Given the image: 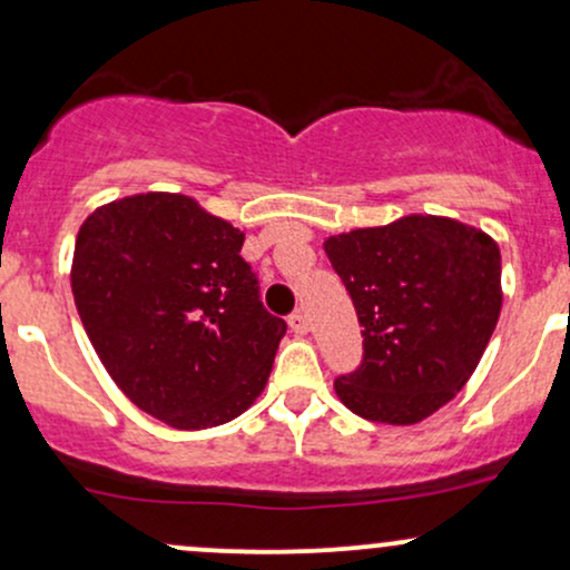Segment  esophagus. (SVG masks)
Here are the masks:
<instances>
[{"label":"esophagus","mask_w":570,"mask_h":570,"mask_svg":"<svg viewBox=\"0 0 570 570\" xmlns=\"http://www.w3.org/2000/svg\"><path fill=\"white\" fill-rule=\"evenodd\" d=\"M287 325H291L293 334H298V336H304L306 331H309V320H306L304 312H293V315L287 317Z\"/></svg>","instance_id":"obj_1"}]
</instances>
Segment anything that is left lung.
<instances>
[{
	"instance_id": "left-lung-1",
	"label": "left lung",
	"mask_w": 570,
	"mask_h": 570,
	"mask_svg": "<svg viewBox=\"0 0 570 570\" xmlns=\"http://www.w3.org/2000/svg\"><path fill=\"white\" fill-rule=\"evenodd\" d=\"M363 325V363L338 376L344 406L371 423L414 425L471 380L503 304L501 250L482 228L404 215L323 242Z\"/></svg>"
}]
</instances>
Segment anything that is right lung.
I'll list each match as a JSON object with an SVG mask.
<instances>
[{"instance_id":"add662e5","label":"right lung","mask_w":570,"mask_h":570,"mask_svg":"<svg viewBox=\"0 0 570 570\" xmlns=\"http://www.w3.org/2000/svg\"><path fill=\"white\" fill-rule=\"evenodd\" d=\"M245 232L194 196L147 190L96 207L75 239V306L126 399L177 431L239 417L264 393L285 320L242 261Z\"/></svg>"}]
</instances>
